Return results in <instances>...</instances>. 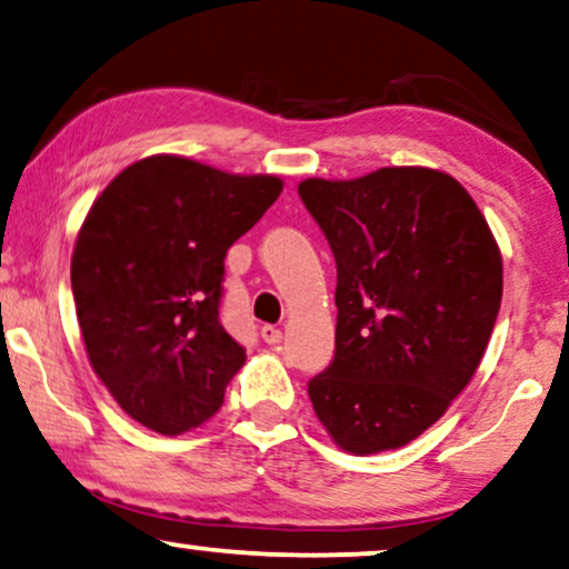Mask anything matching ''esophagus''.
I'll return each instance as SVG.
<instances>
[{"label":"esophagus","instance_id":"1","mask_svg":"<svg viewBox=\"0 0 569 569\" xmlns=\"http://www.w3.org/2000/svg\"><path fill=\"white\" fill-rule=\"evenodd\" d=\"M260 336H262V340H264V343H268V346H278L280 338H283V332H280L278 328H272V325H262Z\"/></svg>","mask_w":569,"mask_h":569}]
</instances>
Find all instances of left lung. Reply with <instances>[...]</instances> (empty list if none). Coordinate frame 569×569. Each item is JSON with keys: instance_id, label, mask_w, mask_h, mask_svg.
Segmentation results:
<instances>
[{"instance_id": "1", "label": "left lung", "mask_w": 569, "mask_h": 569, "mask_svg": "<svg viewBox=\"0 0 569 569\" xmlns=\"http://www.w3.org/2000/svg\"><path fill=\"white\" fill-rule=\"evenodd\" d=\"M299 194L338 264L336 359L309 382L315 413L340 450H398L479 369L502 301L497 239L463 184L423 166L305 179Z\"/></svg>"}]
</instances>
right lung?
Masks as SVG:
<instances>
[{"label": "right lung", "instance_id": "right-lung-1", "mask_svg": "<svg viewBox=\"0 0 569 569\" xmlns=\"http://www.w3.org/2000/svg\"><path fill=\"white\" fill-rule=\"evenodd\" d=\"M283 181L184 156H148L96 197L72 252L90 367L121 411L158 435L200 427L247 361L223 330V260Z\"/></svg>", "mask_w": 569, "mask_h": 569}]
</instances>
